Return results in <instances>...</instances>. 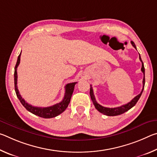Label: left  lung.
Masks as SVG:
<instances>
[{
  "mask_svg": "<svg viewBox=\"0 0 157 157\" xmlns=\"http://www.w3.org/2000/svg\"><path fill=\"white\" fill-rule=\"evenodd\" d=\"M131 44L133 46H134L135 48L136 49V45L134 43L133 41H131ZM139 59L140 60V62H142V67H141V71L144 75V77H143V89L141 92L140 93V94H139L138 95H136L134 99H132L129 102L127 103L126 105H122L121 107H115V108H108V107H105L103 106L100 105V104H98L97 102V101L95 100V95L94 94V91H93V88L91 85V88H90V95H91V98L93 103L95 106V107L96 109L100 111V113H102L103 114H105L106 116H118L121 115V114H123L124 112H126L128 110H129L130 109L132 108L136 104V102H138V100H139V98L141 95L143 91V89H144V86H145V68H144V64H143V62L140 58V54H139Z\"/></svg>",
  "mask_w": 157,
  "mask_h": 157,
  "instance_id": "left-lung-1",
  "label": "left lung"
}]
</instances>
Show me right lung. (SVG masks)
Wrapping results in <instances>:
<instances>
[{"label": "right lung", "mask_w": 157, "mask_h": 157, "mask_svg": "<svg viewBox=\"0 0 157 157\" xmlns=\"http://www.w3.org/2000/svg\"><path fill=\"white\" fill-rule=\"evenodd\" d=\"M21 54V52L20 53V55H18L17 62V63H16L14 68V88L16 94H17L18 100H20V102H21V104L23 105V107H24L28 111H30V112L34 114V115L41 117V118H51L59 115V114L63 112V111L66 110V109L68 107L69 103L71 102V98L73 93L74 87H75V85L77 84V82H73V83H69L66 85L64 97H63L62 102L57 103V104H55L54 105L48 107H34V106L28 104V103L26 102L25 100L21 97L17 87V67L20 63Z\"/></svg>", "instance_id": "add662e5"}]
</instances>
